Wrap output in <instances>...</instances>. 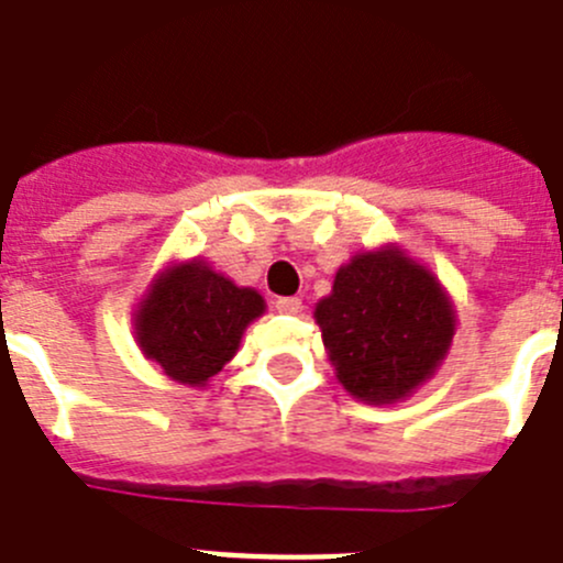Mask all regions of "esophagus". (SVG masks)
I'll list each match as a JSON object with an SVG mask.
<instances>
[{
    "instance_id": "34e87169",
    "label": "esophagus",
    "mask_w": 563,
    "mask_h": 563,
    "mask_svg": "<svg viewBox=\"0 0 563 563\" xmlns=\"http://www.w3.org/2000/svg\"><path fill=\"white\" fill-rule=\"evenodd\" d=\"M276 309H278V312H285V316H298V312L303 309V303H301V298L287 296V298H278Z\"/></svg>"
}]
</instances>
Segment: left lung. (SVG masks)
<instances>
[{
	"label": "left lung",
	"mask_w": 563,
	"mask_h": 563,
	"mask_svg": "<svg viewBox=\"0 0 563 563\" xmlns=\"http://www.w3.org/2000/svg\"><path fill=\"white\" fill-rule=\"evenodd\" d=\"M316 321L340 385L368 405H394L435 374L457 318L438 278L385 245L334 273Z\"/></svg>",
	"instance_id": "obj_1"
}]
</instances>
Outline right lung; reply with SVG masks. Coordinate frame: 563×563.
Returning <instances> with one entry per match:
<instances>
[{
  "label": "right lung",
  "mask_w": 563,
  "mask_h": 563,
  "mask_svg": "<svg viewBox=\"0 0 563 563\" xmlns=\"http://www.w3.org/2000/svg\"><path fill=\"white\" fill-rule=\"evenodd\" d=\"M265 312V298L236 287L206 262L167 267L153 278L133 318L144 357L180 385L203 388L240 349L242 332Z\"/></svg>",
  "instance_id": "add662e5"
}]
</instances>
